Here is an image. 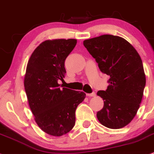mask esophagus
I'll list each match as a JSON object with an SVG mask.
<instances>
[{
    "instance_id": "1",
    "label": "esophagus",
    "mask_w": 154,
    "mask_h": 154,
    "mask_svg": "<svg viewBox=\"0 0 154 154\" xmlns=\"http://www.w3.org/2000/svg\"><path fill=\"white\" fill-rule=\"evenodd\" d=\"M86 95H87L88 97H95L96 94H95V92H92V93H91V94H87Z\"/></svg>"
}]
</instances>
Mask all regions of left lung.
<instances>
[{"instance_id": "left-lung-1", "label": "left lung", "mask_w": 154, "mask_h": 154, "mask_svg": "<svg viewBox=\"0 0 154 154\" xmlns=\"http://www.w3.org/2000/svg\"><path fill=\"white\" fill-rule=\"evenodd\" d=\"M84 45L101 71L109 76L107 88L97 92L104 100L97 118L106 128H123L135 116L143 95L146 75L142 60L136 50L118 36L104 34L84 40Z\"/></svg>"}]
</instances>
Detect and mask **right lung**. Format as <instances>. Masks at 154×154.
<instances>
[{"instance_id":"right-lung-1","label":"right lung","mask_w":154,"mask_h":154,"mask_svg":"<svg viewBox=\"0 0 154 154\" xmlns=\"http://www.w3.org/2000/svg\"><path fill=\"white\" fill-rule=\"evenodd\" d=\"M76 39H54L41 43L27 64L24 88L29 104L39 128L49 135L61 136L75 125V109L86 94L62 88L65 60Z\"/></svg>"}]
</instances>
